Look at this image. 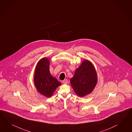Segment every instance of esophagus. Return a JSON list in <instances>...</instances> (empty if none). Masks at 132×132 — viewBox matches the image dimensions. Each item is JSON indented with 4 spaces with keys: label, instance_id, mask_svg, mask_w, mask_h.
<instances>
[{
    "label": "esophagus",
    "instance_id": "esophagus-1",
    "mask_svg": "<svg viewBox=\"0 0 132 132\" xmlns=\"http://www.w3.org/2000/svg\"><path fill=\"white\" fill-rule=\"evenodd\" d=\"M62 82L64 84H67L68 83V80L67 79H65L64 80H63L62 81Z\"/></svg>",
    "mask_w": 132,
    "mask_h": 132
}]
</instances>
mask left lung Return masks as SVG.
<instances>
[{
    "mask_svg": "<svg viewBox=\"0 0 132 132\" xmlns=\"http://www.w3.org/2000/svg\"><path fill=\"white\" fill-rule=\"evenodd\" d=\"M75 93L82 97L92 92L96 85L97 75L93 64L88 60L82 62L70 80Z\"/></svg>",
    "mask_w": 132,
    "mask_h": 132,
    "instance_id": "obj_1",
    "label": "left lung"
}]
</instances>
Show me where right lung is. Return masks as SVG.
Returning a JSON list of instances; mask_svg holds the SVG:
<instances>
[{"label": "right lung", "instance_id": "add662e5", "mask_svg": "<svg viewBox=\"0 0 132 132\" xmlns=\"http://www.w3.org/2000/svg\"><path fill=\"white\" fill-rule=\"evenodd\" d=\"M49 65L50 60L48 58H43L40 60L36 65L34 77L37 90L47 97L52 96L56 88L61 84L51 74Z\"/></svg>", "mask_w": 132, "mask_h": 132}]
</instances>
